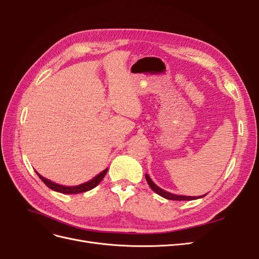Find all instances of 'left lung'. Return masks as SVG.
<instances>
[{"label":"left lung","instance_id":"1","mask_svg":"<svg viewBox=\"0 0 259 259\" xmlns=\"http://www.w3.org/2000/svg\"><path fill=\"white\" fill-rule=\"evenodd\" d=\"M146 179H147V183H148V185L150 186V188L151 189L154 191V192H156L158 193L159 195H161V197H163V198H165V199H167V200H175V201H190V200H195V199H200V198H203L204 197V195H200V197H187V195H177V194H173V193H169V192H167V191H165V190H163V189H161L160 187H158L156 186L152 180H151V178L149 177V175L148 174H146Z\"/></svg>","mask_w":259,"mask_h":259}]
</instances>
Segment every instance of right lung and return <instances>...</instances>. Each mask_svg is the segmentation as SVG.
Wrapping results in <instances>:
<instances>
[{"mask_svg":"<svg viewBox=\"0 0 259 259\" xmlns=\"http://www.w3.org/2000/svg\"><path fill=\"white\" fill-rule=\"evenodd\" d=\"M107 171H108V168H106L105 170L101 171L100 174H98L96 177H94L92 180H90V182L84 183V184L79 185V186H73V187H66V186L55 184V183L51 182V180L44 178L40 174H37V173L36 174L38 175V177L41 178L42 182L49 188H51L52 190L60 192V193H66V194H75V193H81V192L89 191V190L93 189V188H95L101 182V180H103V178L107 174Z\"/></svg>","mask_w":259,"mask_h":259,"instance_id":"add662e5","label":"right lung"}]
</instances>
